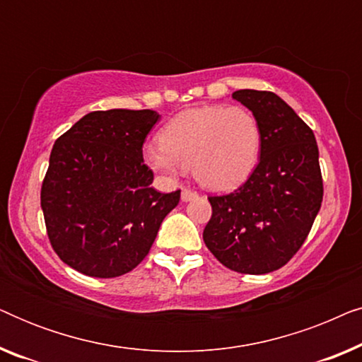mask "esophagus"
Here are the masks:
<instances>
[{"instance_id": "obj_1", "label": "esophagus", "mask_w": 362, "mask_h": 362, "mask_svg": "<svg viewBox=\"0 0 362 362\" xmlns=\"http://www.w3.org/2000/svg\"><path fill=\"white\" fill-rule=\"evenodd\" d=\"M197 196H199V194H197L196 191L187 189V187H185V189L181 191V199H182V201H192V199H196Z\"/></svg>"}]
</instances>
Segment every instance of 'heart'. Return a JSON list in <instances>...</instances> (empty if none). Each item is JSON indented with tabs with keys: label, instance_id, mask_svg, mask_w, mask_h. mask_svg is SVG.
<instances>
[{
	"label": "heart",
	"instance_id": "b5f03b06",
	"mask_svg": "<svg viewBox=\"0 0 362 362\" xmlns=\"http://www.w3.org/2000/svg\"><path fill=\"white\" fill-rule=\"evenodd\" d=\"M161 143L145 148V160L166 177L192 168L194 177L212 191L234 189L259 161L262 130L244 107L211 105L176 115L161 130Z\"/></svg>",
	"mask_w": 362,
	"mask_h": 362
}]
</instances>
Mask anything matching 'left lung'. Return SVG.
<instances>
[{
  "mask_svg": "<svg viewBox=\"0 0 362 362\" xmlns=\"http://www.w3.org/2000/svg\"><path fill=\"white\" fill-rule=\"evenodd\" d=\"M232 98L252 110L262 130L260 160L244 185L209 196L202 239L239 274L262 275L288 264L308 237L323 201L313 130L274 92L244 88Z\"/></svg>",
  "mask_w": 362,
  "mask_h": 362,
  "instance_id": "left-lung-1",
  "label": "left lung"
}]
</instances>
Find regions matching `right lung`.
Masks as SVG:
<instances>
[{
    "label": "right lung",
    "mask_w": 362,
    "mask_h": 362,
    "mask_svg": "<svg viewBox=\"0 0 362 362\" xmlns=\"http://www.w3.org/2000/svg\"><path fill=\"white\" fill-rule=\"evenodd\" d=\"M153 110L87 113L54 143L41 187L49 242L64 264L95 279L132 272L150 252L181 189H153L143 143Z\"/></svg>",
    "instance_id": "1"
}]
</instances>
